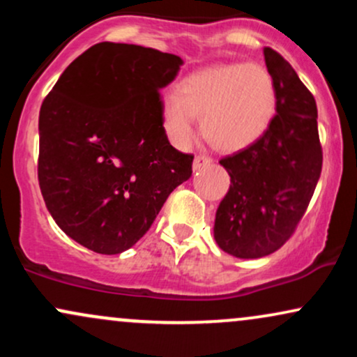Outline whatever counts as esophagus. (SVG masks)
Returning a JSON list of instances; mask_svg holds the SVG:
<instances>
[{"mask_svg": "<svg viewBox=\"0 0 357 357\" xmlns=\"http://www.w3.org/2000/svg\"><path fill=\"white\" fill-rule=\"evenodd\" d=\"M211 162H213L211 158H208V155H204V154H198L195 158V162H192V167H195V169L198 171V169H203V167L210 166Z\"/></svg>", "mask_w": 357, "mask_h": 357, "instance_id": "obj_1", "label": "esophagus"}]
</instances>
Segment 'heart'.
<instances>
[{"label":"heart","instance_id":"obj_1","mask_svg":"<svg viewBox=\"0 0 357 357\" xmlns=\"http://www.w3.org/2000/svg\"><path fill=\"white\" fill-rule=\"evenodd\" d=\"M275 104V84L264 65H215L190 73L178 92L162 97L161 121L169 141L186 147L195 137V116H202V132L213 146L240 151L267 130Z\"/></svg>","mask_w":357,"mask_h":357}]
</instances>
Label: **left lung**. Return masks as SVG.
Segmentation results:
<instances>
[{"label":"left lung","instance_id":"obj_1","mask_svg":"<svg viewBox=\"0 0 357 357\" xmlns=\"http://www.w3.org/2000/svg\"><path fill=\"white\" fill-rule=\"evenodd\" d=\"M264 55L275 84L277 114L253 144L220 159L231 184L216 211L215 240L238 258H260L284 247L322 171L314 96L280 53L265 47Z\"/></svg>","mask_w":357,"mask_h":357}]
</instances>
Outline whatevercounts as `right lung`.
<instances>
[{
  "mask_svg": "<svg viewBox=\"0 0 357 357\" xmlns=\"http://www.w3.org/2000/svg\"><path fill=\"white\" fill-rule=\"evenodd\" d=\"M183 61L102 42L65 68L40 109L38 183L55 223L77 243L116 255L146 235L167 196L191 178L174 149L161 90Z\"/></svg>",
  "mask_w": 357,
  "mask_h": 357,
  "instance_id": "obj_1",
  "label": "right lung"
}]
</instances>
